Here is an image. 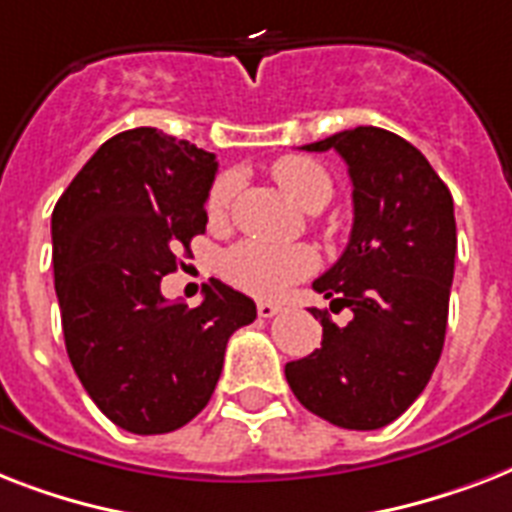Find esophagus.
Returning a JSON list of instances; mask_svg holds the SVG:
<instances>
[{
	"instance_id": "1",
	"label": "esophagus",
	"mask_w": 512,
	"mask_h": 512,
	"mask_svg": "<svg viewBox=\"0 0 512 512\" xmlns=\"http://www.w3.org/2000/svg\"><path fill=\"white\" fill-rule=\"evenodd\" d=\"M276 313H281L279 303H268V300H260V303H257V316H260V319H273Z\"/></svg>"
}]
</instances>
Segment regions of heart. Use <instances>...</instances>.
<instances>
[{
	"label": "heart",
	"instance_id": "1",
	"mask_svg": "<svg viewBox=\"0 0 512 512\" xmlns=\"http://www.w3.org/2000/svg\"><path fill=\"white\" fill-rule=\"evenodd\" d=\"M273 177L297 207L319 212L332 199L327 170L308 156H281L273 164ZM236 191V177H217L207 193L209 220H220ZM316 268V255L308 247H273L260 241H241L223 255L220 271L233 287L255 297H279L289 284L305 279Z\"/></svg>",
	"mask_w": 512,
	"mask_h": 512
}]
</instances>
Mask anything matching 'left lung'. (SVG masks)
<instances>
[{
  "mask_svg": "<svg viewBox=\"0 0 512 512\" xmlns=\"http://www.w3.org/2000/svg\"><path fill=\"white\" fill-rule=\"evenodd\" d=\"M348 164L353 228L345 252L313 289L353 319L321 321V348L284 366L297 401L348 430H377L409 409L444 350L457 223L444 180L425 156L380 127L303 146ZM329 305V308H332Z\"/></svg>",
  "mask_w": 512,
  "mask_h": 512,
  "instance_id": "8db88e82",
  "label": "left lung"
}]
</instances>
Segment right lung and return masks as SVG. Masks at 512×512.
Listing matches in <instances>:
<instances>
[{"instance_id": "right-lung-1", "label": "right lung", "mask_w": 512, "mask_h": 512, "mask_svg": "<svg viewBox=\"0 0 512 512\" xmlns=\"http://www.w3.org/2000/svg\"><path fill=\"white\" fill-rule=\"evenodd\" d=\"M215 154L156 127L106 140L52 209V268L76 377L119 428L156 436L207 406L228 337L257 319L209 279L196 308L162 295L177 252L207 228Z\"/></svg>"}]
</instances>
